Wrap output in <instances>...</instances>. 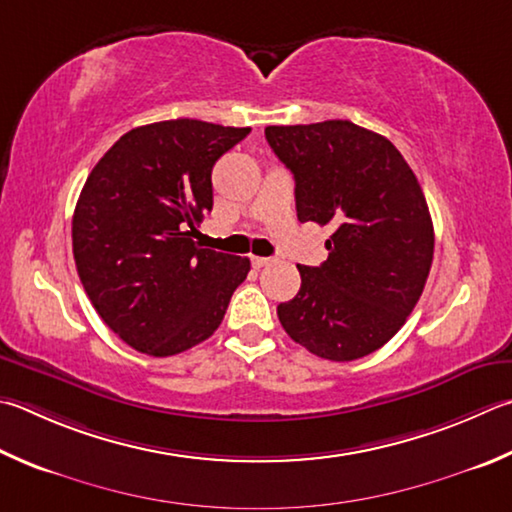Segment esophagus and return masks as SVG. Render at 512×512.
<instances>
[{"label":"esophagus","instance_id":"34e87169","mask_svg":"<svg viewBox=\"0 0 512 512\" xmlns=\"http://www.w3.org/2000/svg\"><path fill=\"white\" fill-rule=\"evenodd\" d=\"M271 262H273L271 257H250V264H253L255 268H264V266H268Z\"/></svg>","mask_w":512,"mask_h":512}]
</instances>
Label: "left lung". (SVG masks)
Here are the masks:
<instances>
[{"label":"left lung","instance_id":"obj_1","mask_svg":"<svg viewBox=\"0 0 512 512\" xmlns=\"http://www.w3.org/2000/svg\"><path fill=\"white\" fill-rule=\"evenodd\" d=\"M264 134L293 172L297 219L333 230L327 262L297 266L302 286L277 318L315 356H369L403 327L430 275L434 226L421 185L385 136L351 120Z\"/></svg>","mask_w":512,"mask_h":512}]
</instances>
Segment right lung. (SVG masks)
I'll use <instances>...</instances> for the list:
<instances>
[{"label": "right lung", "mask_w": 512, "mask_h": 512, "mask_svg": "<svg viewBox=\"0 0 512 512\" xmlns=\"http://www.w3.org/2000/svg\"><path fill=\"white\" fill-rule=\"evenodd\" d=\"M179 118L136 127L87 176L73 212V259L102 322L136 351L176 356L224 320L250 259L201 248L212 167L248 136Z\"/></svg>", "instance_id": "add662e5"}]
</instances>
